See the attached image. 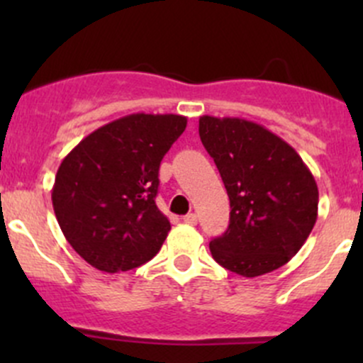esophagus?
Segmentation results:
<instances>
[{"label":"esophagus","mask_w":363,"mask_h":363,"mask_svg":"<svg viewBox=\"0 0 363 363\" xmlns=\"http://www.w3.org/2000/svg\"><path fill=\"white\" fill-rule=\"evenodd\" d=\"M184 223H186V225L195 226L196 223H199V218H196L195 212H189V214H186V216H184Z\"/></svg>","instance_id":"esophagus-1"}]
</instances>
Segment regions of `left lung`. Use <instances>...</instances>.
I'll return each instance as SVG.
<instances>
[{
    "label": "left lung",
    "mask_w": 363,
    "mask_h": 363,
    "mask_svg": "<svg viewBox=\"0 0 363 363\" xmlns=\"http://www.w3.org/2000/svg\"><path fill=\"white\" fill-rule=\"evenodd\" d=\"M199 133L230 199V225L211 240L212 258L244 277L290 262L318 218V186L290 144L262 124L202 116Z\"/></svg>",
    "instance_id": "1"
}]
</instances>
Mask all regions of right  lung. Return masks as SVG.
I'll return each instance as SVG.
<instances>
[{"mask_svg": "<svg viewBox=\"0 0 363 363\" xmlns=\"http://www.w3.org/2000/svg\"><path fill=\"white\" fill-rule=\"evenodd\" d=\"M175 113H130L87 135L57 168L52 207L89 265L116 274L158 255L170 221L156 205L160 163L186 130Z\"/></svg>", "mask_w": 363, "mask_h": 363, "instance_id": "add662e5", "label": "right lung"}]
</instances>
